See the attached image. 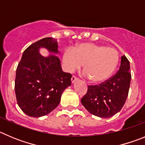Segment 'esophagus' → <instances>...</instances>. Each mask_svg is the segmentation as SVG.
<instances>
[{"label": "esophagus", "mask_w": 145, "mask_h": 145, "mask_svg": "<svg viewBox=\"0 0 145 145\" xmlns=\"http://www.w3.org/2000/svg\"><path fill=\"white\" fill-rule=\"evenodd\" d=\"M77 78L76 77V76H73L72 77H71V82H72V83H74V82H76V81L77 80Z\"/></svg>", "instance_id": "34e87169"}]
</instances>
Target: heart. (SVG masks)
I'll return each mask as SVG.
<instances>
[{"label": "heart", "mask_w": 145, "mask_h": 145, "mask_svg": "<svg viewBox=\"0 0 145 145\" xmlns=\"http://www.w3.org/2000/svg\"><path fill=\"white\" fill-rule=\"evenodd\" d=\"M118 62L114 48L90 42L68 48L63 55V64L67 72L72 73L84 64V76L95 83L105 82L114 72Z\"/></svg>", "instance_id": "b5f03b06"}]
</instances>
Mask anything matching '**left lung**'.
Instances as JSON below:
<instances>
[{
  "instance_id": "1",
  "label": "left lung",
  "mask_w": 145,
  "mask_h": 145,
  "mask_svg": "<svg viewBox=\"0 0 145 145\" xmlns=\"http://www.w3.org/2000/svg\"><path fill=\"white\" fill-rule=\"evenodd\" d=\"M131 78L129 61L123 56L118 72L100 85L89 86L87 94L81 100L82 104L94 116L103 118L112 117L124 105Z\"/></svg>"
}]
</instances>
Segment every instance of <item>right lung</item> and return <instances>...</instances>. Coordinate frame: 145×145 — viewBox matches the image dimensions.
Listing matches in <instances>:
<instances>
[{
	"label": "right lung",
	"mask_w": 145,
	"mask_h": 145,
	"mask_svg": "<svg viewBox=\"0 0 145 145\" xmlns=\"http://www.w3.org/2000/svg\"><path fill=\"white\" fill-rule=\"evenodd\" d=\"M40 48L54 55L43 57ZM57 40L45 37L28 47L16 69L15 93L17 104L25 114L39 118L50 113L71 86V74L62 71Z\"/></svg>",
	"instance_id": "add662e5"
}]
</instances>
